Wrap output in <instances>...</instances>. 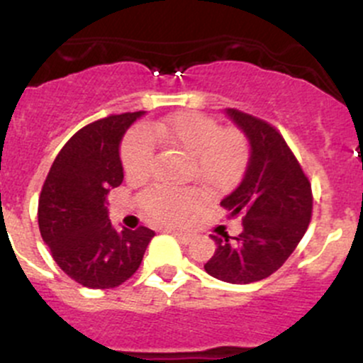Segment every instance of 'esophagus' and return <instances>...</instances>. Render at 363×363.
I'll return each instance as SVG.
<instances>
[{"mask_svg": "<svg viewBox=\"0 0 363 363\" xmlns=\"http://www.w3.org/2000/svg\"><path fill=\"white\" fill-rule=\"evenodd\" d=\"M168 232H170L172 235L177 237L179 240H182L184 244H189L193 239H195V235H193V233H189V232H179V230H174V228H170Z\"/></svg>", "mask_w": 363, "mask_h": 363, "instance_id": "esophagus-1", "label": "esophagus"}]
</instances>
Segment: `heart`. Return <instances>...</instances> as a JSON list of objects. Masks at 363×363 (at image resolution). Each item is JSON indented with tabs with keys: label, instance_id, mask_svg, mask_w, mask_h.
Returning <instances> with one entry per match:
<instances>
[{
	"label": "heart",
	"instance_id": "1",
	"mask_svg": "<svg viewBox=\"0 0 363 363\" xmlns=\"http://www.w3.org/2000/svg\"><path fill=\"white\" fill-rule=\"evenodd\" d=\"M155 142L191 158L196 181L211 191H226L242 175L247 163V142L235 130H221L211 117L196 112H179L135 130L121 147L124 174L144 179L155 160ZM193 189L152 188L142 193L140 203L147 214L163 223H179L200 203Z\"/></svg>",
	"mask_w": 363,
	"mask_h": 363
}]
</instances>
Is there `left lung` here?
<instances>
[{"instance_id":"8db88e82","label":"left lung","mask_w":363,"mask_h":363,"mask_svg":"<svg viewBox=\"0 0 363 363\" xmlns=\"http://www.w3.org/2000/svg\"><path fill=\"white\" fill-rule=\"evenodd\" d=\"M246 135L250 161L240 184L221 200L242 216L239 237L211 235L216 252L205 272L230 284H250L276 272L302 240L313 212L311 184L276 128L235 108L225 111Z\"/></svg>"}]
</instances>
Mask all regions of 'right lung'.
I'll list each match as a JSON object with an SVG mask.
<instances>
[{
	"mask_svg": "<svg viewBox=\"0 0 363 363\" xmlns=\"http://www.w3.org/2000/svg\"><path fill=\"white\" fill-rule=\"evenodd\" d=\"M145 112L94 121L77 131L54 160L38 200V226L54 262L93 290L116 288L140 267L155 237L145 226L116 230L105 196L123 182L119 149Z\"/></svg>",
	"mask_w": 363,
	"mask_h": 363,
	"instance_id": "obj_1",
	"label": "right lung"
}]
</instances>
